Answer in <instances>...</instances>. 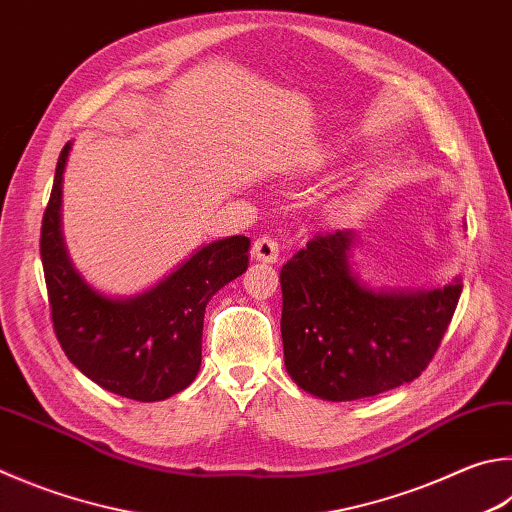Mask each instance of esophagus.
<instances>
[{"label":"esophagus","instance_id":"esophagus-1","mask_svg":"<svg viewBox=\"0 0 512 512\" xmlns=\"http://www.w3.org/2000/svg\"><path fill=\"white\" fill-rule=\"evenodd\" d=\"M253 257L259 259V262H268L273 264L277 262V257H280V244L273 237H259L255 244H253Z\"/></svg>","mask_w":512,"mask_h":512}]
</instances>
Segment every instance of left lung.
<instances>
[{
  "label": "left lung",
  "mask_w": 512,
  "mask_h": 512,
  "mask_svg": "<svg viewBox=\"0 0 512 512\" xmlns=\"http://www.w3.org/2000/svg\"><path fill=\"white\" fill-rule=\"evenodd\" d=\"M356 232L315 235L286 262L284 365L324 401H358L412 383L430 365L461 297V280L427 291L369 288L351 268Z\"/></svg>",
  "instance_id": "left-lung-1"
}]
</instances>
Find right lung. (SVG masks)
I'll return each instance as SVG.
<instances>
[{
	"label": "right lung",
	"mask_w": 512,
	"mask_h": 512,
	"mask_svg": "<svg viewBox=\"0 0 512 512\" xmlns=\"http://www.w3.org/2000/svg\"><path fill=\"white\" fill-rule=\"evenodd\" d=\"M69 150L71 143L55 165L40 237L55 336L73 365L107 392L165 401L197 378L206 304L246 271L250 239L212 241L141 295H102L76 271L64 246L60 208Z\"/></svg>",
	"instance_id": "add662e5"
}]
</instances>
